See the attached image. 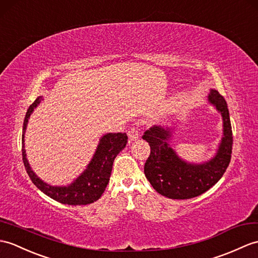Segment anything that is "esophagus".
Returning a JSON list of instances; mask_svg holds the SVG:
<instances>
[{"instance_id":"esophagus-1","label":"esophagus","mask_w":258,"mask_h":258,"mask_svg":"<svg viewBox=\"0 0 258 258\" xmlns=\"http://www.w3.org/2000/svg\"><path fill=\"white\" fill-rule=\"evenodd\" d=\"M127 135H128V141L130 143L136 141L137 139L140 137V131L137 127H131L127 132Z\"/></svg>"}]
</instances>
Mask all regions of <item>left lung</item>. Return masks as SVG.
Returning <instances> with one entry per match:
<instances>
[{
    "label": "left lung",
    "mask_w": 258,
    "mask_h": 258,
    "mask_svg": "<svg viewBox=\"0 0 258 258\" xmlns=\"http://www.w3.org/2000/svg\"><path fill=\"white\" fill-rule=\"evenodd\" d=\"M208 100L222 115L223 137L215 156L207 163L190 164L179 157L169 145V127L155 125L143 135L151 146L144 172L153 188L169 199H191L205 194L220 180L231 161L233 136L226 101L213 89Z\"/></svg>",
    "instance_id": "1"
}]
</instances>
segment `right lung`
I'll return each instance as SVG.
<instances>
[{
	"label": "right lung",
	"mask_w": 258,
	"mask_h": 258,
	"mask_svg": "<svg viewBox=\"0 0 258 258\" xmlns=\"http://www.w3.org/2000/svg\"><path fill=\"white\" fill-rule=\"evenodd\" d=\"M41 100H43V97H38L28 107L23 124L22 156L29 178L41 192L50 197L51 199L62 203V205L85 206L99 200L102 194L104 192L107 183H109L113 161H114L117 154L126 146L127 135L125 133H107L102 136L97 151H95L93 158L90 161L87 169L73 183L66 185V187H53V185L47 184L36 176L32 170L26 158L25 148H24L25 147L24 146L25 145L24 144L25 142L24 141V134H25L28 118Z\"/></svg>",
	"instance_id": "right-lung-1"
}]
</instances>
